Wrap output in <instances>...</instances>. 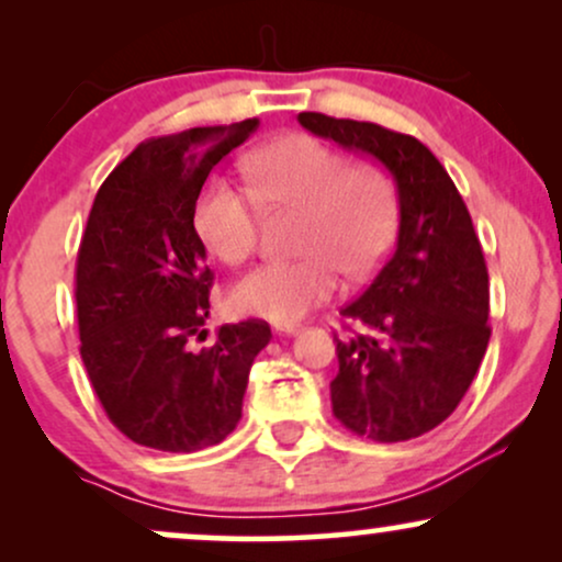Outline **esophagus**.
Here are the masks:
<instances>
[{
	"label": "esophagus",
	"mask_w": 562,
	"mask_h": 562,
	"mask_svg": "<svg viewBox=\"0 0 562 562\" xmlns=\"http://www.w3.org/2000/svg\"><path fill=\"white\" fill-rule=\"evenodd\" d=\"M277 335H299L301 325H274Z\"/></svg>",
	"instance_id": "esophagus-1"
}]
</instances>
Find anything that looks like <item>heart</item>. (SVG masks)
<instances>
[{
    "instance_id": "b5f03b06",
    "label": "heart",
    "mask_w": 562,
    "mask_h": 562,
    "mask_svg": "<svg viewBox=\"0 0 562 562\" xmlns=\"http://www.w3.org/2000/svg\"><path fill=\"white\" fill-rule=\"evenodd\" d=\"M248 190L263 211H301V261L261 263L232 288L245 317L293 325L338 288L335 267L362 277L383 261L396 232V198L378 166L346 164L344 153L312 134H288L245 158ZM237 184L211 177L200 187L192 227L224 263L254 254L259 209Z\"/></svg>"
}]
</instances>
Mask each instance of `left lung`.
<instances>
[{
  "instance_id": "1",
  "label": "left lung",
  "mask_w": 562,
  "mask_h": 562,
  "mask_svg": "<svg viewBox=\"0 0 562 562\" xmlns=\"http://www.w3.org/2000/svg\"><path fill=\"white\" fill-rule=\"evenodd\" d=\"M299 124L375 158L396 184V248L370 288L340 308L364 333L338 340L330 398L335 417L357 436L409 441L457 409L492 338L473 218L420 139L322 113H299Z\"/></svg>"
}]
</instances>
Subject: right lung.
I'll return each instance as SVG.
<instances>
[{
  "label": "right lung",
  "instance_id": "add662e5",
  "mask_svg": "<svg viewBox=\"0 0 562 562\" xmlns=\"http://www.w3.org/2000/svg\"><path fill=\"white\" fill-rule=\"evenodd\" d=\"M259 119L142 142L97 192L76 261L81 359L111 423L134 443L200 451L224 441L243 417L267 322L205 333L214 272L192 227L200 187Z\"/></svg>",
  "mask_w": 562,
  "mask_h": 562
}]
</instances>
